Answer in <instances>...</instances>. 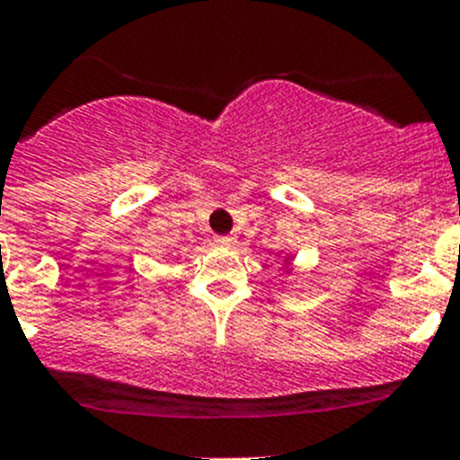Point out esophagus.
<instances>
[{"mask_svg": "<svg viewBox=\"0 0 460 460\" xmlns=\"http://www.w3.org/2000/svg\"><path fill=\"white\" fill-rule=\"evenodd\" d=\"M217 243H221V246H234V237H230V234H223V237H217Z\"/></svg>", "mask_w": 460, "mask_h": 460, "instance_id": "34e87169", "label": "esophagus"}]
</instances>
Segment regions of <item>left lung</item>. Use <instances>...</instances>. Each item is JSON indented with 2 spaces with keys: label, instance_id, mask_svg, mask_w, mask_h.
Instances as JSON below:
<instances>
[{
  "label": "left lung",
  "instance_id": "obj_1",
  "mask_svg": "<svg viewBox=\"0 0 460 460\" xmlns=\"http://www.w3.org/2000/svg\"><path fill=\"white\" fill-rule=\"evenodd\" d=\"M283 270H286L288 274H292V255H288L286 258V265H283Z\"/></svg>",
  "mask_w": 460,
  "mask_h": 460
}]
</instances>
